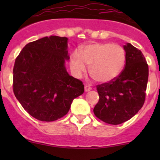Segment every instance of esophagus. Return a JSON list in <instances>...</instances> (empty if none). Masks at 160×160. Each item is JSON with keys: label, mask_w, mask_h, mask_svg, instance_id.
<instances>
[{"label": "esophagus", "mask_w": 160, "mask_h": 160, "mask_svg": "<svg viewBox=\"0 0 160 160\" xmlns=\"http://www.w3.org/2000/svg\"><path fill=\"white\" fill-rule=\"evenodd\" d=\"M84 90H85V91H86V92L90 91V90H91V87L89 86V85L86 84V85H85V86H84Z\"/></svg>", "instance_id": "obj_1"}]
</instances>
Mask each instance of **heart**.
Listing matches in <instances>:
<instances>
[{
	"mask_svg": "<svg viewBox=\"0 0 160 160\" xmlns=\"http://www.w3.org/2000/svg\"><path fill=\"white\" fill-rule=\"evenodd\" d=\"M125 63V52L118 45L110 42H95L83 46L80 52H72L70 69L80 77L90 65V75L100 83H108L117 78Z\"/></svg>",
	"mask_w": 160,
	"mask_h": 160,
	"instance_id": "b5f03b06",
	"label": "heart"
}]
</instances>
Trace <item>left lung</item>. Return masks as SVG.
Listing matches in <instances>:
<instances>
[{
    "mask_svg": "<svg viewBox=\"0 0 160 160\" xmlns=\"http://www.w3.org/2000/svg\"><path fill=\"white\" fill-rule=\"evenodd\" d=\"M125 65L117 78L97 85L99 101L95 116L110 125H119L132 118L142 108L149 77V67L142 52L128 43L124 46Z\"/></svg>",
    "mask_w": 160,
    "mask_h": 160,
    "instance_id": "8db88e82",
    "label": "left lung"
}]
</instances>
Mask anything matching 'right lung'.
Wrapping results in <instances>:
<instances>
[{
  "label": "right lung",
  "mask_w": 160,
  "mask_h": 160,
  "mask_svg": "<svg viewBox=\"0 0 160 160\" xmlns=\"http://www.w3.org/2000/svg\"><path fill=\"white\" fill-rule=\"evenodd\" d=\"M66 37L51 35L28 43L13 68V91L23 108L42 122H53L68 113L74 98L84 92L81 80L67 72Z\"/></svg>",
  "instance_id": "obj_1"
}]
</instances>
